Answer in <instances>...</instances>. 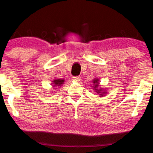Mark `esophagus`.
Instances as JSON below:
<instances>
[{
  "label": "esophagus",
  "mask_w": 153,
  "mask_h": 153,
  "mask_svg": "<svg viewBox=\"0 0 153 153\" xmlns=\"http://www.w3.org/2000/svg\"><path fill=\"white\" fill-rule=\"evenodd\" d=\"M80 79H81V77L79 76H74V77H73V81H80Z\"/></svg>",
  "instance_id": "34e87169"
}]
</instances>
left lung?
Returning <instances> with one entry per match:
<instances>
[{"label": "left lung", "instance_id": "left-lung-1", "mask_svg": "<svg viewBox=\"0 0 153 153\" xmlns=\"http://www.w3.org/2000/svg\"><path fill=\"white\" fill-rule=\"evenodd\" d=\"M93 84H94V86H93V89H94V91H95V92H97V93H100V95H101V96H103V95H104V94H105L106 93V91H103V88H99V84H100V83H99V79H93ZM101 96H100V97H101Z\"/></svg>", "mask_w": 153, "mask_h": 153}]
</instances>
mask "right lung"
Here are the masks:
<instances>
[{"label": "right lung", "instance_id": "obj_1", "mask_svg": "<svg viewBox=\"0 0 153 153\" xmlns=\"http://www.w3.org/2000/svg\"><path fill=\"white\" fill-rule=\"evenodd\" d=\"M65 80L63 79H55L53 81V85H54L53 87L55 86H60V85H61L62 84H63Z\"/></svg>", "mask_w": 153, "mask_h": 153}]
</instances>
